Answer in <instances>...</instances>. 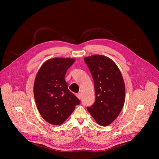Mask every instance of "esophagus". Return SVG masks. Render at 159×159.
Returning a JSON list of instances; mask_svg holds the SVG:
<instances>
[{"label": "esophagus", "instance_id": "34e87169", "mask_svg": "<svg viewBox=\"0 0 159 159\" xmlns=\"http://www.w3.org/2000/svg\"><path fill=\"white\" fill-rule=\"evenodd\" d=\"M76 96L78 98V99H81V94H80V93H77V94H76Z\"/></svg>", "mask_w": 159, "mask_h": 159}]
</instances>
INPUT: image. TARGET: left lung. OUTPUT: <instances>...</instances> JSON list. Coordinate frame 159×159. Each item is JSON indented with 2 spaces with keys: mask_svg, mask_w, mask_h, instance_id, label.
Listing matches in <instances>:
<instances>
[{
  "mask_svg": "<svg viewBox=\"0 0 159 159\" xmlns=\"http://www.w3.org/2000/svg\"><path fill=\"white\" fill-rule=\"evenodd\" d=\"M94 82L96 101L87 109L96 121L106 126L120 115L125 100L121 73L109 58L95 55L84 58Z\"/></svg>",
  "mask_w": 159,
  "mask_h": 159,
  "instance_id": "left-lung-1",
  "label": "left lung"
}]
</instances>
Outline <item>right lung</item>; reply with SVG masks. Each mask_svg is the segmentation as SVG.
Returning a JSON list of instances; mask_svg holds the SVG:
<instances>
[{"mask_svg": "<svg viewBox=\"0 0 159 159\" xmlns=\"http://www.w3.org/2000/svg\"><path fill=\"white\" fill-rule=\"evenodd\" d=\"M75 61L64 58L48 60L36 76L33 91L36 106L43 118L52 125H61L80 104L64 79Z\"/></svg>", "mask_w": 159, "mask_h": 159, "instance_id": "1", "label": "right lung"}]
</instances>
